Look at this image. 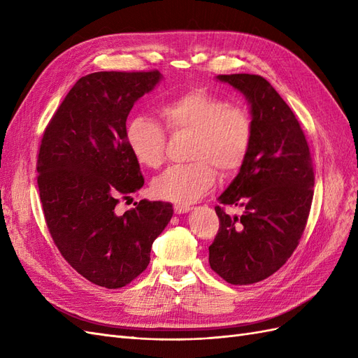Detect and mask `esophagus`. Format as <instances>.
<instances>
[{
	"label": "esophagus",
	"mask_w": 358,
	"mask_h": 358,
	"mask_svg": "<svg viewBox=\"0 0 358 358\" xmlns=\"http://www.w3.org/2000/svg\"><path fill=\"white\" fill-rule=\"evenodd\" d=\"M173 209H175V213L180 215V213H187L191 210V206H187V204H175L173 206Z\"/></svg>",
	"instance_id": "1"
}]
</instances>
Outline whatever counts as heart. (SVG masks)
<instances>
[{"label": "heart", "instance_id": "obj_1", "mask_svg": "<svg viewBox=\"0 0 358 358\" xmlns=\"http://www.w3.org/2000/svg\"><path fill=\"white\" fill-rule=\"evenodd\" d=\"M159 116L171 134H192L188 159L170 167L152 182L154 196L176 204H191L208 192L216 170L231 175L239 170L254 140V119L246 107L230 104L204 88L182 92L159 106ZM127 143L138 164L158 169L166 159L167 134L149 116H134L127 124Z\"/></svg>", "mask_w": 358, "mask_h": 358}]
</instances>
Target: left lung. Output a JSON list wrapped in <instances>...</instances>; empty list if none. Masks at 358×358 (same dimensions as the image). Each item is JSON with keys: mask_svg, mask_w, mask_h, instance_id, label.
I'll list each match as a JSON object with an SVG mask.
<instances>
[{"mask_svg": "<svg viewBox=\"0 0 358 358\" xmlns=\"http://www.w3.org/2000/svg\"><path fill=\"white\" fill-rule=\"evenodd\" d=\"M251 104L254 140L248 158L221 196L242 208L215 212L220 230L209 246V264L233 285L255 284L282 267L306 229L313 199V166L305 133L289 106L258 74H220Z\"/></svg>", "mask_w": 358, "mask_h": 358, "instance_id": "obj_1", "label": "left lung"}]
</instances>
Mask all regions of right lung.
<instances>
[{
    "mask_svg": "<svg viewBox=\"0 0 358 358\" xmlns=\"http://www.w3.org/2000/svg\"><path fill=\"white\" fill-rule=\"evenodd\" d=\"M159 79L158 70L83 76L41 137L37 185L52 239L76 272L109 289L145 272L173 215L170 203L149 200L115 210L145 183L127 143V117Z\"/></svg>",
    "mask_w": 358,
    "mask_h": 358,
    "instance_id": "obj_1",
    "label": "right lung"
}]
</instances>
